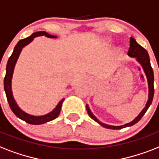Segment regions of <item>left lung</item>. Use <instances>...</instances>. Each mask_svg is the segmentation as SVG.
I'll return each instance as SVG.
<instances>
[{
	"label": "left lung",
	"mask_w": 159,
	"mask_h": 159,
	"mask_svg": "<svg viewBox=\"0 0 159 159\" xmlns=\"http://www.w3.org/2000/svg\"><path fill=\"white\" fill-rule=\"evenodd\" d=\"M127 54L131 57L136 58L138 62H140V64L142 65L143 68H144V73L146 74L147 79H148V84H149V100L147 101V104L145 105V107H144V109L140 112V114L135 117L132 122L126 123V124L123 125V126H109V125L102 123L95 116L93 115L92 113L90 110V109H89V107L86 105V110H87V113H88L89 116L93 120H95V122H97L99 124H100L102 126L105 127V128L118 130V129L124 128V127H126V126H133L134 124H135L136 122H138L141 119V117L144 116V113H146L147 109H149V107L150 106L151 103H152V100H153V94H154V87H153V79H154V77H153V71L152 67H151L150 59H149V54L147 52V50L144 48H143L140 45H139L133 37H131V38H130V47H129Z\"/></svg>",
	"instance_id": "left-lung-1"
}]
</instances>
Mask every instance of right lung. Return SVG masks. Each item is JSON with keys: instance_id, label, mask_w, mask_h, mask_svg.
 Wrapping results in <instances>:
<instances>
[{"instance_id": "1", "label": "right lung", "mask_w": 159, "mask_h": 159, "mask_svg": "<svg viewBox=\"0 0 159 159\" xmlns=\"http://www.w3.org/2000/svg\"><path fill=\"white\" fill-rule=\"evenodd\" d=\"M39 36H46V37H50V38H55V37H56L55 36L48 34L46 32L41 31V32L33 33L30 37H27V38L20 40L17 43L16 46H15L11 56L9 58L8 62H7V65H6V77H5V79H4V88H5V91H6V98H7L9 105H10L11 110L13 111V113H15V115L19 117V118L24 120V122L33 125L43 124V123H46V122L52 121L55 118H56L59 116V113H60L62 104H63V102H64V99H62L59 102L57 106L55 107V109L52 112H50L48 114H46V115L44 116H38V117H37V116H33L30 115V114H28V113H26L23 110H21L19 108V106L17 105L16 103H15V99L13 98L12 91H11V79H12L13 72H14V68H15L17 59L19 58V54L21 52L22 49L24 48L25 46H27L28 44L30 43L34 37H39Z\"/></svg>"}]
</instances>
